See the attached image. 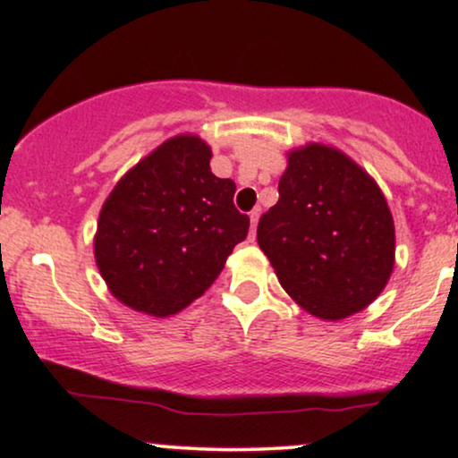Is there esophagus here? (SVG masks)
I'll use <instances>...</instances> for the list:
<instances>
[{"instance_id": "esophagus-1", "label": "esophagus", "mask_w": 458, "mask_h": 458, "mask_svg": "<svg viewBox=\"0 0 458 458\" xmlns=\"http://www.w3.org/2000/svg\"><path fill=\"white\" fill-rule=\"evenodd\" d=\"M259 217H260V208H254V211L250 213V224H251L250 239H251V241H254V236H256V224H259Z\"/></svg>"}]
</instances>
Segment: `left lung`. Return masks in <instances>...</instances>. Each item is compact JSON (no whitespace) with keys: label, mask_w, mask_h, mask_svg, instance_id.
Masks as SVG:
<instances>
[{"label":"left lung","mask_w":458,"mask_h":458,"mask_svg":"<svg viewBox=\"0 0 458 458\" xmlns=\"http://www.w3.org/2000/svg\"><path fill=\"white\" fill-rule=\"evenodd\" d=\"M280 199L260 217L259 245L282 288L312 317L370 306L394 271L396 233L381 187L334 146L288 150Z\"/></svg>","instance_id":"1"}]
</instances>
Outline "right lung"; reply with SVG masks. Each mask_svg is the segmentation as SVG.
<instances>
[{"label": "right lung", "mask_w": 458, "mask_h": 458, "mask_svg": "<svg viewBox=\"0 0 458 458\" xmlns=\"http://www.w3.org/2000/svg\"><path fill=\"white\" fill-rule=\"evenodd\" d=\"M211 146L191 133L165 140L115 182L98 213L94 260L120 303L165 318L217 280L250 217L236 185L211 172Z\"/></svg>", "instance_id": "right-lung-1"}]
</instances>
